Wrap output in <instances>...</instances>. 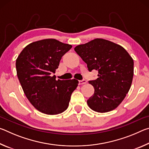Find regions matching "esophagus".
<instances>
[{"label": "esophagus", "mask_w": 149, "mask_h": 149, "mask_svg": "<svg viewBox=\"0 0 149 149\" xmlns=\"http://www.w3.org/2000/svg\"><path fill=\"white\" fill-rule=\"evenodd\" d=\"M86 80H81V81H79V85H84L86 84Z\"/></svg>", "instance_id": "esophagus-1"}]
</instances>
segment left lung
Returning <instances> with one entry per match:
<instances>
[{
    "mask_svg": "<svg viewBox=\"0 0 149 149\" xmlns=\"http://www.w3.org/2000/svg\"><path fill=\"white\" fill-rule=\"evenodd\" d=\"M88 70H98L97 79L89 81L94 95L87 100L91 109L100 113L116 108L132 84L133 60L124 48L108 40L95 39L75 47Z\"/></svg>",
    "mask_w": 149,
    "mask_h": 149,
    "instance_id": "left-lung-1",
    "label": "left lung"
}]
</instances>
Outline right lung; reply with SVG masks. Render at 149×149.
<instances>
[{
  "instance_id": "right-lung-1",
  "label": "right lung",
  "mask_w": 149,
  "mask_h": 149,
  "mask_svg": "<svg viewBox=\"0 0 149 149\" xmlns=\"http://www.w3.org/2000/svg\"><path fill=\"white\" fill-rule=\"evenodd\" d=\"M71 45L54 39L33 42L24 48L16 62L17 75L30 103L39 112L56 115L67 109L76 79L56 80L52 76Z\"/></svg>"
}]
</instances>
